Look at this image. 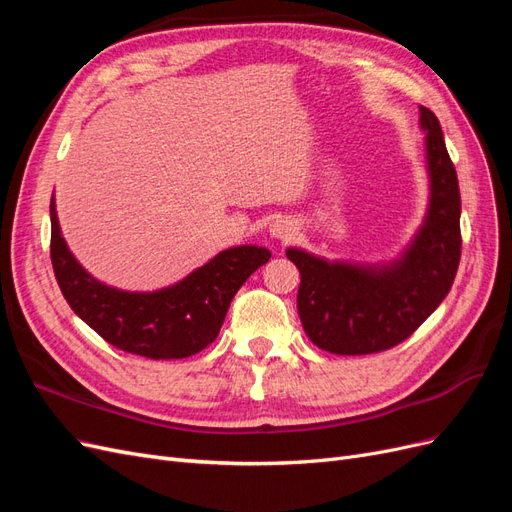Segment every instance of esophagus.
I'll use <instances>...</instances> for the list:
<instances>
[{
    "label": "esophagus",
    "instance_id": "34e87169",
    "mask_svg": "<svg viewBox=\"0 0 512 512\" xmlns=\"http://www.w3.org/2000/svg\"><path fill=\"white\" fill-rule=\"evenodd\" d=\"M269 235L277 241H290L294 235H297V224H294L292 220L288 218H280L271 222L269 226Z\"/></svg>",
    "mask_w": 512,
    "mask_h": 512
}]
</instances>
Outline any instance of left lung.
Here are the masks:
<instances>
[{"label":"left lung","instance_id":"left-lung-1","mask_svg":"<svg viewBox=\"0 0 512 512\" xmlns=\"http://www.w3.org/2000/svg\"><path fill=\"white\" fill-rule=\"evenodd\" d=\"M429 205L397 258L378 265L327 260L301 247L286 256L301 273L297 309L312 344L333 354H371L408 339L455 282L461 196L438 117L421 106Z\"/></svg>","mask_w":512,"mask_h":512}]
</instances>
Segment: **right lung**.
I'll return each mask as SVG.
<instances>
[{"label": "right lung", "mask_w": 512, "mask_h": 512, "mask_svg": "<svg viewBox=\"0 0 512 512\" xmlns=\"http://www.w3.org/2000/svg\"><path fill=\"white\" fill-rule=\"evenodd\" d=\"M269 258L267 247L237 245L173 286L121 290L96 280L74 258L51 196V260L68 305L108 344L147 359H185L215 342L232 297Z\"/></svg>", "instance_id": "obj_1"}]
</instances>
